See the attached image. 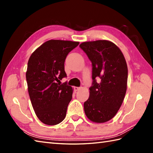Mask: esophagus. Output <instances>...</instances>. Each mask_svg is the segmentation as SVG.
<instances>
[{"mask_svg": "<svg viewBox=\"0 0 153 153\" xmlns=\"http://www.w3.org/2000/svg\"><path fill=\"white\" fill-rule=\"evenodd\" d=\"M80 89V87H74V90L76 91H78Z\"/></svg>", "mask_w": 153, "mask_h": 153, "instance_id": "esophagus-1", "label": "esophagus"}]
</instances>
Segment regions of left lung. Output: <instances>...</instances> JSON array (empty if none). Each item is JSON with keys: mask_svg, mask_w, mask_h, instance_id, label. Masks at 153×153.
Segmentation results:
<instances>
[{"mask_svg": "<svg viewBox=\"0 0 153 153\" xmlns=\"http://www.w3.org/2000/svg\"><path fill=\"white\" fill-rule=\"evenodd\" d=\"M80 48L91 61L93 85L84 102L86 116L95 123L113 118L124 99L128 83V66L118 46L107 40L83 42ZM97 78L101 79L97 83Z\"/></svg>", "mask_w": 153, "mask_h": 153, "instance_id": "1", "label": "left lung"}]
</instances>
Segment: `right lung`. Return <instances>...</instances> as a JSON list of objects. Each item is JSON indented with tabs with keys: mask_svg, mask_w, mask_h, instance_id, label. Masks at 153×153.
<instances>
[{
	"mask_svg": "<svg viewBox=\"0 0 153 153\" xmlns=\"http://www.w3.org/2000/svg\"><path fill=\"white\" fill-rule=\"evenodd\" d=\"M79 42L52 39L39 47L29 58L26 80L35 114L45 124L62 122L72 98V87L60 80L66 77L64 62Z\"/></svg>",
	"mask_w": 153,
	"mask_h": 153,
	"instance_id": "obj_1",
	"label": "right lung"
}]
</instances>
